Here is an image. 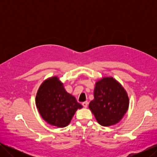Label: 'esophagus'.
Returning a JSON list of instances; mask_svg holds the SVG:
<instances>
[{
    "label": "esophagus",
    "mask_w": 157,
    "mask_h": 157,
    "mask_svg": "<svg viewBox=\"0 0 157 157\" xmlns=\"http://www.w3.org/2000/svg\"><path fill=\"white\" fill-rule=\"evenodd\" d=\"M88 101H84L82 103V105L84 108H86L88 107Z\"/></svg>",
    "instance_id": "esophagus-1"
}]
</instances>
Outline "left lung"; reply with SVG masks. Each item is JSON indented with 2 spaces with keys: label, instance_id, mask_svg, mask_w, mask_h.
<instances>
[{
  "label": "left lung",
  "instance_id": "left-lung-1",
  "mask_svg": "<svg viewBox=\"0 0 157 157\" xmlns=\"http://www.w3.org/2000/svg\"><path fill=\"white\" fill-rule=\"evenodd\" d=\"M94 96L88 107L98 122L103 126L117 124L129 107L126 91L111 77H103L96 82Z\"/></svg>",
  "mask_w": 157,
  "mask_h": 157
}]
</instances>
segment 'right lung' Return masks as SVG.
I'll return each mask as SVG.
<instances>
[{
    "instance_id": "add662e5",
    "label": "right lung",
    "mask_w": 157,
    "mask_h": 157,
    "mask_svg": "<svg viewBox=\"0 0 157 157\" xmlns=\"http://www.w3.org/2000/svg\"><path fill=\"white\" fill-rule=\"evenodd\" d=\"M36 106L42 118L50 125L67 126L78 109L82 105L67 92L58 77L47 78L38 90Z\"/></svg>"
}]
</instances>
